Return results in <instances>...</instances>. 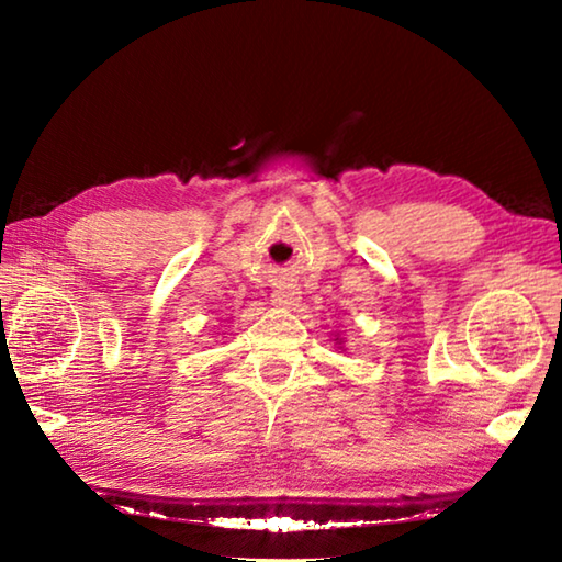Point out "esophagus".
Segmentation results:
<instances>
[{"label": "esophagus", "instance_id": "34e87169", "mask_svg": "<svg viewBox=\"0 0 562 562\" xmlns=\"http://www.w3.org/2000/svg\"><path fill=\"white\" fill-rule=\"evenodd\" d=\"M297 288H294L292 282H278L272 288V304H278V307H290V304L297 302Z\"/></svg>", "mask_w": 562, "mask_h": 562}]
</instances>
